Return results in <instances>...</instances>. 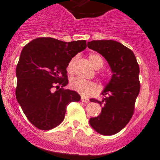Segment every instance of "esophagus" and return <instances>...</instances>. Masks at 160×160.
I'll use <instances>...</instances> for the list:
<instances>
[{
	"instance_id": "esophagus-1",
	"label": "esophagus",
	"mask_w": 160,
	"mask_h": 160,
	"mask_svg": "<svg viewBox=\"0 0 160 160\" xmlns=\"http://www.w3.org/2000/svg\"><path fill=\"white\" fill-rule=\"evenodd\" d=\"M81 101L83 102H86V103L89 102V99H88V98H83V97H82Z\"/></svg>"
}]
</instances>
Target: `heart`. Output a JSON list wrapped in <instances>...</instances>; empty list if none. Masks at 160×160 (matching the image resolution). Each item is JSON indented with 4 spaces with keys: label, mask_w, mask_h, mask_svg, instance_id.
<instances>
[{
    "label": "heart",
    "mask_w": 160,
    "mask_h": 160,
    "mask_svg": "<svg viewBox=\"0 0 160 160\" xmlns=\"http://www.w3.org/2000/svg\"><path fill=\"white\" fill-rule=\"evenodd\" d=\"M89 60L90 64L95 69H99L103 66V60L101 56L97 53H90L89 55ZM76 58H73L69 62L67 66V71L71 73L73 70V66L75 63ZM70 87L73 90L78 92L84 97H88L91 94H94L97 91V85L93 82L85 81L81 78H74L70 82Z\"/></svg>",
    "instance_id": "1"
}]
</instances>
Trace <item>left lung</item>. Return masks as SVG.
I'll use <instances>...</instances> for the list:
<instances>
[{
    "label": "left lung",
    "mask_w": 160,
    "mask_h": 160,
    "mask_svg": "<svg viewBox=\"0 0 160 160\" xmlns=\"http://www.w3.org/2000/svg\"><path fill=\"white\" fill-rule=\"evenodd\" d=\"M87 46L105 58L113 73L102 92L105 98L102 101L90 99L102 108L98 116L90 118V124L101 135H114L125 128L134 114L140 90L139 66L132 50L116 41H91Z\"/></svg>",
    "instance_id": "1"
}]
</instances>
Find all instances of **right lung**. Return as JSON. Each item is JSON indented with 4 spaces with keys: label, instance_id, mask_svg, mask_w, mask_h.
<instances>
[{
    "label": "right lung",
    "instance_id": "right-lung-1",
    "mask_svg": "<svg viewBox=\"0 0 160 160\" xmlns=\"http://www.w3.org/2000/svg\"><path fill=\"white\" fill-rule=\"evenodd\" d=\"M87 48L85 40L62 42L52 38L33 39L22 49L16 69V98L29 122L40 130L62 122L66 107L78 102L76 91L66 90L68 63ZM57 89L53 92L52 88Z\"/></svg>",
    "mask_w": 160,
    "mask_h": 160
}]
</instances>
